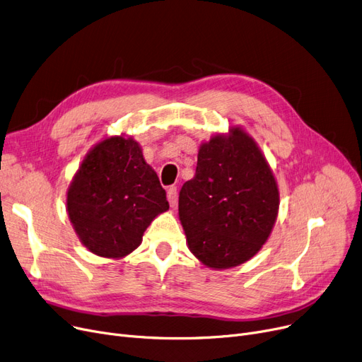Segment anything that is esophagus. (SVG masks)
Wrapping results in <instances>:
<instances>
[{"label":"esophagus","mask_w":362,"mask_h":362,"mask_svg":"<svg viewBox=\"0 0 362 362\" xmlns=\"http://www.w3.org/2000/svg\"><path fill=\"white\" fill-rule=\"evenodd\" d=\"M168 202H169L172 208H175V206L178 204V190H177L175 185H170L168 188Z\"/></svg>","instance_id":"1"}]
</instances>
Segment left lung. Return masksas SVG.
<instances>
[{
	"mask_svg": "<svg viewBox=\"0 0 362 362\" xmlns=\"http://www.w3.org/2000/svg\"><path fill=\"white\" fill-rule=\"evenodd\" d=\"M272 172L247 134L233 128L200 147L196 175L180 192L188 247L211 268L249 261L267 242L279 212Z\"/></svg>",
	"mask_w": 362,
	"mask_h": 362,
	"instance_id": "left-lung-1",
	"label": "left lung"
}]
</instances>
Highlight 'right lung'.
I'll list each match as a JSON object with an SVG mask.
<instances>
[{
  "instance_id": "right-lung-1",
  "label": "right lung",
  "mask_w": 362,
  "mask_h": 362,
  "mask_svg": "<svg viewBox=\"0 0 362 362\" xmlns=\"http://www.w3.org/2000/svg\"><path fill=\"white\" fill-rule=\"evenodd\" d=\"M168 209L166 192L139 143L122 136L97 144L67 192V214L82 245L103 257L139 247L150 222Z\"/></svg>"
}]
</instances>
